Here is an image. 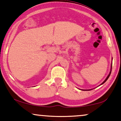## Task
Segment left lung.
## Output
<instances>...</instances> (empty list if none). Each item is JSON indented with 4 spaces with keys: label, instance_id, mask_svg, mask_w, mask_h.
<instances>
[{
    "label": "left lung",
    "instance_id": "left-lung-1",
    "mask_svg": "<svg viewBox=\"0 0 121 121\" xmlns=\"http://www.w3.org/2000/svg\"><path fill=\"white\" fill-rule=\"evenodd\" d=\"M112 64H111V71H110V73L109 74V75H108V76L107 77V78H106L105 79V80H104V82H102V84H101L100 85H102V84H103L104 83V82H106V81H107V80H108V78H109V77H110V74H111V70H112Z\"/></svg>",
    "mask_w": 121,
    "mask_h": 121
}]
</instances>
